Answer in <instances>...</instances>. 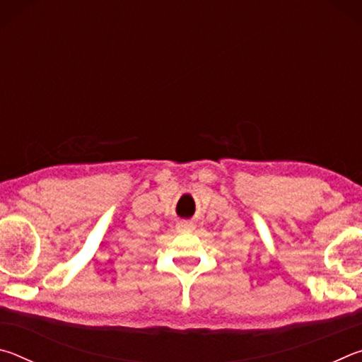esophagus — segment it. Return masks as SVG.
I'll list each match as a JSON object with an SVG mask.
<instances>
[{
    "label": "esophagus",
    "mask_w": 362,
    "mask_h": 362,
    "mask_svg": "<svg viewBox=\"0 0 362 362\" xmlns=\"http://www.w3.org/2000/svg\"><path fill=\"white\" fill-rule=\"evenodd\" d=\"M177 230H180V231H193L194 230V223L193 222H180V223H177Z\"/></svg>",
    "instance_id": "obj_1"
}]
</instances>
